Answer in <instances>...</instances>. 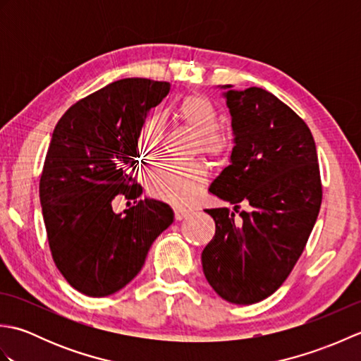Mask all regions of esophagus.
Listing matches in <instances>:
<instances>
[{"label":"esophagus","mask_w":361,"mask_h":361,"mask_svg":"<svg viewBox=\"0 0 361 361\" xmlns=\"http://www.w3.org/2000/svg\"><path fill=\"white\" fill-rule=\"evenodd\" d=\"M173 214H175V220H183L189 216V209L181 208V206H175Z\"/></svg>","instance_id":"1"}]
</instances>
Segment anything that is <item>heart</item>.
<instances>
[{
  "label": "heart",
  "mask_w": 361,
  "mask_h": 361,
  "mask_svg": "<svg viewBox=\"0 0 361 361\" xmlns=\"http://www.w3.org/2000/svg\"><path fill=\"white\" fill-rule=\"evenodd\" d=\"M181 126L195 135L194 153L211 159L216 164H225L235 149V135L231 128L220 127L217 106L202 94L186 96L176 109ZM164 135V122L161 114H152L142 122L137 133V149L145 158H153L159 150ZM208 172L202 161L178 164L166 161L150 169L145 175V188L149 194L161 200L183 204L189 203L198 194Z\"/></svg>",
  "instance_id": "heart-1"
}]
</instances>
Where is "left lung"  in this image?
Masks as SVG:
<instances>
[{"label":"left lung","instance_id":"8db88e82","mask_svg":"<svg viewBox=\"0 0 361 361\" xmlns=\"http://www.w3.org/2000/svg\"><path fill=\"white\" fill-rule=\"evenodd\" d=\"M225 96L235 149L209 192L240 216L204 209L216 234L202 264L221 298L248 305L273 295L293 270L317 221L323 185L310 128L288 105L256 87ZM242 204L247 210L240 211Z\"/></svg>","mask_w":361,"mask_h":361}]
</instances>
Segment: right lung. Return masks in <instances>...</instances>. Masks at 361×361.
<instances>
[{"label":"right lung","mask_w":361,"mask_h":361,"mask_svg":"<svg viewBox=\"0 0 361 361\" xmlns=\"http://www.w3.org/2000/svg\"><path fill=\"white\" fill-rule=\"evenodd\" d=\"M169 82L122 79L80 99L57 122L40 176V203L54 264L80 293L109 296L144 265L173 211L142 194L135 176L137 133L167 96ZM121 195L137 204L114 214Z\"/></svg>","instance_id":"right-lung-1"}]
</instances>
